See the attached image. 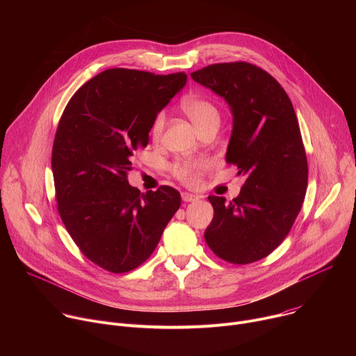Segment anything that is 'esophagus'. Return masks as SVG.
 <instances>
[{
	"label": "esophagus",
	"instance_id": "obj_1",
	"mask_svg": "<svg viewBox=\"0 0 356 356\" xmlns=\"http://www.w3.org/2000/svg\"><path fill=\"white\" fill-rule=\"evenodd\" d=\"M181 200L184 201V202H190V201H195V200H198V197L197 195H194V194H190V193H181Z\"/></svg>",
	"mask_w": 356,
	"mask_h": 356
}]
</instances>
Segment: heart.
I'll return each mask as SVG.
<instances>
[{
    "mask_svg": "<svg viewBox=\"0 0 356 356\" xmlns=\"http://www.w3.org/2000/svg\"><path fill=\"white\" fill-rule=\"evenodd\" d=\"M181 110L188 117V120L195 125V128L201 132L211 125L220 124V111L217 106L206 97L200 95H191L181 101ZM166 125V113L159 111L156 117L154 118L150 127V134L154 139H159L163 134ZM210 163L207 161H191L184 159L179 161L173 165L172 173L173 176L187 184V186H195L201 181L202 175L209 169Z\"/></svg>",
    "mask_w": 356,
    "mask_h": 356,
    "instance_id": "1",
    "label": "heart"
}]
</instances>
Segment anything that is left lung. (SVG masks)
Listing matches in <instances>:
<instances>
[{
	"label": "left lung",
	"instance_id": "obj_1",
	"mask_svg": "<svg viewBox=\"0 0 356 356\" xmlns=\"http://www.w3.org/2000/svg\"><path fill=\"white\" fill-rule=\"evenodd\" d=\"M191 77L229 104L227 162L246 176L236 198L209 197L206 242L225 262H257L287 236L306 197L309 165L293 104L275 77L248 62L210 65Z\"/></svg>",
	"mask_w": 356,
	"mask_h": 356
}]
</instances>
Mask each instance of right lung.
Returning <instances> with one entry per match:
<instances>
[{
  "mask_svg": "<svg viewBox=\"0 0 356 356\" xmlns=\"http://www.w3.org/2000/svg\"><path fill=\"white\" fill-rule=\"evenodd\" d=\"M186 80L184 72L108 69L83 84L60 117L52 149L58 211L83 255L111 273L140 266L180 207L176 188L140 193L128 172Z\"/></svg>",
  "mask_w": 356,
  "mask_h": 356,
  "instance_id": "add662e5",
  "label": "right lung"
}]
</instances>
